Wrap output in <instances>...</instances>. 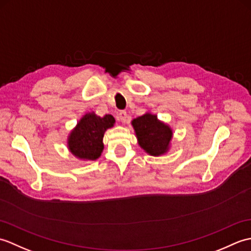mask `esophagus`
I'll return each instance as SVG.
<instances>
[{
  "label": "esophagus",
  "instance_id": "1",
  "mask_svg": "<svg viewBox=\"0 0 251 251\" xmlns=\"http://www.w3.org/2000/svg\"><path fill=\"white\" fill-rule=\"evenodd\" d=\"M127 117H128V116H127L126 111H121L119 115H117V119H119V121L122 122V123H125L127 121Z\"/></svg>",
  "mask_w": 251,
  "mask_h": 251
}]
</instances>
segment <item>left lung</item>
<instances>
[{
    "label": "left lung",
    "instance_id": "1",
    "mask_svg": "<svg viewBox=\"0 0 251 251\" xmlns=\"http://www.w3.org/2000/svg\"><path fill=\"white\" fill-rule=\"evenodd\" d=\"M131 125L138 145L149 155L161 156L169 151L174 132L172 127L157 119V115L147 112L132 120Z\"/></svg>",
    "mask_w": 251,
    "mask_h": 251
}]
</instances>
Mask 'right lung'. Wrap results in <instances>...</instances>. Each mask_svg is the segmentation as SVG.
<instances>
[{
  "mask_svg": "<svg viewBox=\"0 0 251 251\" xmlns=\"http://www.w3.org/2000/svg\"><path fill=\"white\" fill-rule=\"evenodd\" d=\"M115 119L111 114L98 116L95 112L83 115L68 137V149L82 161H96L103 151V136L113 127Z\"/></svg>",
  "mask_w": 251,
  "mask_h": 251,
  "instance_id": "1",
  "label": "right lung"
}]
</instances>
